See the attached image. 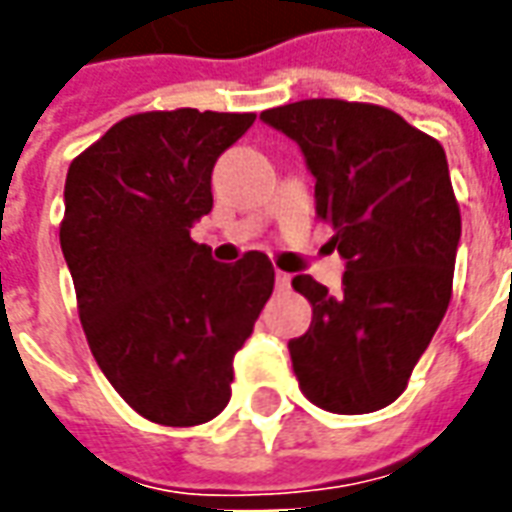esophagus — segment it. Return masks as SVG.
<instances>
[{
	"mask_svg": "<svg viewBox=\"0 0 512 512\" xmlns=\"http://www.w3.org/2000/svg\"><path fill=\"white\" fill-rule=\"evenodd\" d=\"M274 282H277V290H288L290 288V274H285V271H277Z\"/></svg>",
	"mask_w": 512,
	"mask_h": 512,
	"instance_id": "obj_1",
	"label": "esophagus"
}]
</instances>
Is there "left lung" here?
Masks as SVG:
<instances>
[{
    "label": "left lung",
    "instance_id": "8db88e82",
    "mask_svg": "<svg viewBox=\"0 0 512 512\" xmlns=\"http://www.w3.org/2000/svg\"><path fill=\"white\" fill-rule=\"evenodd\" d=\"M260 120L296 139L315 175V213L345 257L340 293L293 277L312 304L290 340L304 397L332 414L395 403L452 296L461 208L444 147L378 104L310 98Z\"/></svg>",
    "mask_w": 512,
    "mask_h": 512
}]
</instances>
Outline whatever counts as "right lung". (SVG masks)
I'll list each match as a JSON object with an SVG mask.
<instances>
[{
	"mask_svg": "<svg viewBox=\"0 0 512 512\" xmlns=\"http://www.w3.org/2000/svg\"><path fill=\"white\" fill-rule=\"evenodd\" d=\"M255 112L123 117L71 161L60 244L95 362L139 417L202 425L274 290L263 252L216 263L189 230L211 213L216 158Z\"/></svg>",
	"mask_w": 512,
	"mask_h": 512,
	"instance_id": "obj_1",
	"label": "right lung"
}]
</instances>
